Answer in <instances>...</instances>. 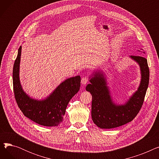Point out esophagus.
I'll return each instance as SVG.
<instances>
[{
	"label": "esophagus",
	"instance_id": "esophagus-1",
	"mask_svg": "<svg viewBox=\"0 0 159 159\" xmlns=\"http://www.w3.org/2000/svg\"><path fill=\"white\" fill-rule=\"evenodd\" d=\"M88 82H89V79L87 77H82V79H81V83L83 85L86 84Z\"/></svg>",
	"mask_w": 159,
	"mask_h": 159
}]
</instances>
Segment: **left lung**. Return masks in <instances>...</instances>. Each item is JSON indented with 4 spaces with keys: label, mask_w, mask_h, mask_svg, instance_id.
I'll return each mask as SVG.
<instances>
[{
    "label": "left lung",
    "mask_w": 159,
    "mask_h": 159,
    "mask_svg": "<svg viewBox=\"0 0 159 159\" xmlns=\"http://www.w3.org/2000/svg\"><path fill=\"white\" fill-rule=\"evenodd\" d=\"M130 58L140 66L141 80L137 90L124 104L113 102L105 75L102 71H96L89 77L90 84L86 89L92 95L91 117L100 128H117L132 121L143 104L149 79L147 59L140 56L131 55Z\"/></svg>",
    "instance_id": "1"
}]
</instances>
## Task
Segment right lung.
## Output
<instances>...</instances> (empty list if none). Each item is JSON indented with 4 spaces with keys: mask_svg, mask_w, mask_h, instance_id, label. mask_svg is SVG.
<instances>
[{
    "mask_svg": "<svg viewBox=\"0 0 159 159\" xmlns=\"http://www.w3.org/2000/svg\"><path fill=\"white\" fill-rule=\"evenodd\" d=\"M22 46L18 50L13 70V91L16 102L23 114L42 126H56L63 120L66 107L80 87L79 75L67 79L45 99L36 100L24 92L20 82L19 68Z\"/></svg>",
    "mask_w": 159,
    "mask_h": 159,
    "instance_id": "1",
    "label": "right lung"
}]
</instances>
